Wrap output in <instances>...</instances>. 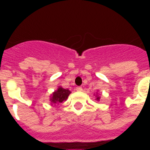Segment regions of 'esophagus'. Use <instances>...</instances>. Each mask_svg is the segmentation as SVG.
<instances>
[{"mask_svg": "<svg viewBox=\"0 0 150 150\" xmlns=\"http://www.w3.org/2000/svg\"><path fill=\"white\" fill-rule=\"evenodd\" d=\"M76 90L77 91H82V88L81 86H77L76 87Z\"/></svg>", "mask_w": 150, "mask_h": 150, "instance_id": "obj_1", "label": "esophagus"}]
</instances>
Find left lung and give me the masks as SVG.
Here are the masks:
<instances>
[{"label": "left lung", "mask_w": 150, "mask_h": 150, "mask_svg": "<svg viewBox=\"0 0 150 150\" xmlns=\"http://www.w3.org/2000/svg\"><path fill=\"white\" fill-rule=\"evenodd\" d=\"M100 96H96V100H97V101H100Z\"/></svg>", "instance_id": "1"}]
</instances>
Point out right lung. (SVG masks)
<instances>
[{"instance_id": "right-lung-1", "label": "right lung", "mask_w": 150, "mask_h": 150, "mask_svg": "<svg viewBox=\"0 0 150 150\" xmlns=\"http://www.w3.org/2000/svg\"><path fill=\"white\" fill-rule=\"evenodd\" d=\"M70 93V90H68V89H64V88L60 86L58 87V89H57L56 91L53 93V94L50 96V100L51 101L52 103H54V104L62 103L63 101L67 100Z\"/></svg>"}]
</instances>
